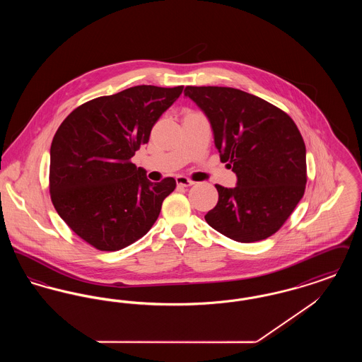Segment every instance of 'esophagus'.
I'll return each mask as SVG.
<instances>
[{
  "mask_svg": "<svg viewBox=\"0 0 362 362\" xmlns=\"http://www.w3.org/2000/svg\"><path fill=\"white\" fill-rule=\"evenodd\" d=\"M176 183H177V186H182V187H189L194 185L192 180H189L185 176H176Z\"/></svg>",
  "mask_w": 362,
  "mask_h": 362,
  "instance_id": "1",
  "label": "esophagus"
}]
</instances>
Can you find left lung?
<instances>
[{
	"label": "left lung",
	"instance_id": "8db88e82",
	"mask_svg": "<svg viewBox=\"0 0 362 362\" xmlns=\"http://www.w3.org/2000/svg\"><path fill=\"white\" fill-rule=\"evenodd\" d=\"M185 96L210 122L220 158L236 187L216 185L218 202L207 224L240 243L267 239L288 220L307 185L305 144L276 105L228 86H186Z\"/></svg>",
	"mask_w": 362,
	"mask_h": 362
}]
</instances>
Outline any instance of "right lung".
I'll return each instance as SVG.
<instances>
[{
  "instance_id": "add662e5",
  "label": "right lung",
  "mask_w": 362,
  "mask_h": 362,
  "mask_svg": "<svg viewBox=\"0 0 362 362\" xmlns=\"http://www.w3.org/2000/svg\"><path fill=\"white\" fill-rule=\"evenodd\" d=\"M183 86H137L77 107L50 148L52 205L70 229L100 251H118L155 224L173 177L152 183L130 158Z\"/></svg>"
}]
</instances>
